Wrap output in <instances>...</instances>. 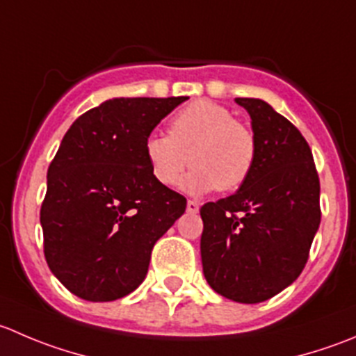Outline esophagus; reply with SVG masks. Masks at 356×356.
<instances>
[{
    "mask_svg": "<svg viewBox=\"0 0 356 356\" xmlns=\"http://www.w3.org/2000/svg\"><path fill=\"white\" fill-rule=\"evenodd\" d=\"M186 209H188L189 213H196L198 212L200 205L195 202V200H188V205H186Z\"/></svg>",
    "mask_w": 356,
    "mask_h": 356,
    "instance_id": "1",
    "label": "esophagus"
}]
</instances>
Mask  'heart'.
I'll use <instances>...</instances> for the list:
<instances>
[{
    "instance_id": "heart-1",
    "label": "heart",
    "mask_w": 356,
    "mask_h": 356,
    "mask_svg": "<svg viewBox=\"0 0 356 356\" xmlns=\"http://www.w3.org/2000/svg\"><path fill=\"white\" fill-rule=\"evenodd\" d=\"M146 160L154 181L177 184L189 163L193 170L182 181L189 193L217 188L229 193L245 184L257 160V139L233 113L210 101L186 106L168 123V136L147 137Z\"/></svg>"
}]
</instances>
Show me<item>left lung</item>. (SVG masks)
Here are the masks:
<instances>
[{
    "label": "left lung",
    "mask_w": 356,
    "mask_h": 356,
    "mask_svg": "<svg viewBox=\"0 0 356 356\" xmlns=\"http://www.w3.org/2000/svg\"><path fill=\"white\" fill-rule=\"evenodd\" d=\"M252 118L257 160L234 195L200 209L203 275L217 294L245 305L273 298L305 270L320 226V179L312 149L261 99H234Z\"/></svg>",
    "instance_id": "obj_1"
}]
</instances>
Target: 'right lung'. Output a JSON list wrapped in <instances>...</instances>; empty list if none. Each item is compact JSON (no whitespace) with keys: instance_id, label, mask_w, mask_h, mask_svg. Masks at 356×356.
I'll list each match as a JSON object with an SVG mask.
<instances>
[{"instance_id":"add662e5","label":"right lung","mask_w":356,"mask_h":356,"mask_svg":"<svg viewBox=\"0 0 356 356\" xmlns=\"http://www.w3.org/2000/svg\"><path fill=\"white\" fill-rule=\"evenodd\" d=\"M186 99H109L65 132L40 220L48 268L78 298L108 302L136 291L154 243L184 213L186 198L154 181L144 146Z\"/></svg>"}]
</instances>
